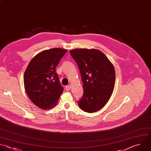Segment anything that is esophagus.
<instances>
[{
	"mask_svg": "<svg viewBox=\"0 0 151 151\" xmlns=\"http://www.w3.org/2000/svg\"><path fill=\"white\" fill-rule=\"evenodd\" d=\"M71 88V85H68V86H67L65 87V90H66L67 91H69V90H70Z\"/></svg>",
	"mask_w": 151,
	"mask_h": 151,
	"instance_id": "34e87169",
	"label": "esophagus"
}]
</instances>
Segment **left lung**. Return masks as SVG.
Segmentation results:
<instances>
[{"label":"left lung","mask_w":151,"mask_h":151,"mask_svg":"<svg viewBox=\"0 0 151 151\" xmlns=\"http://www.w3.org/2000/svg\"><path fill=\"white\" fill-rule=\"evenodd\" d=\"M70 53L78 65L83 84V96L78 105L84 111L96 112L106 105L113 93L114 66L99 50L77 48Z\"/></svg>","instance_id":"obj_1"}]
</instances>
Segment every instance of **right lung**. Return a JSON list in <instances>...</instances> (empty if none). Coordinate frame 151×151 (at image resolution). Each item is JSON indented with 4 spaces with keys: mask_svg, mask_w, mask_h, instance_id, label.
<instances>
[{
    "mask_svg": "<svg viewBox=\"0 0 151 151\" xmlns=\"http://www.w3.org/2000/svg\"><path fill=\"white\" fill-rule=\"evenodd\" d=\"M67 51L59 48L42 51L31 60L25 71L24 81L27 94L40 109L54 107L63 91L55 69Z\"/></svg>",
    "mask_w": 151,
    "mask_h": 151,
    "instance_id": "1",
    "label": "right lung"
}]
</instances>
